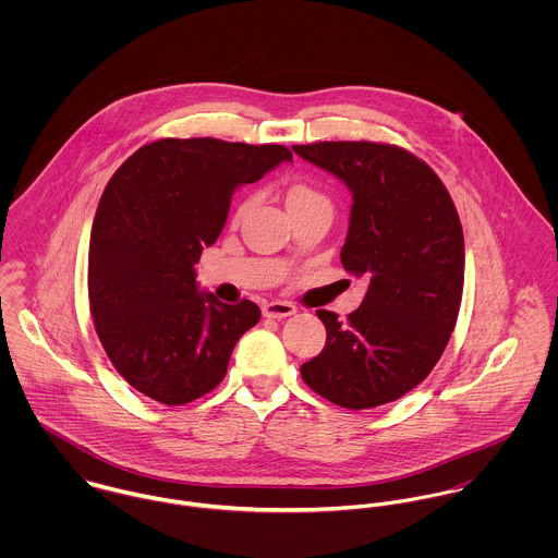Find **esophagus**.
Returning a JSON list of instances; mask_svg holds the SVG:
<instances>
[{"label":"esophagus","mask_w":558,"mask_h":558,"mask_svg":"<svg viewBox=\"0 0 558 558\" xmlns=\"http://www.w3.org/2000/svg\"><path fill=\"white\" fill-rule=\"evenodd\" d=\"M262 314L266 318H288V316L296 314V307L292 303H286V301H270V303L262 305Z\"/></svg>","instance_id":"esophagus-1"}]
</instances>
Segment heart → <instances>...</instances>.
Masks as SVG:
<instances>
[{
  "mask_svg": "<svg viewBox=\"0 0 558 558\" xmlns=\"http://www.w3.org/2000/svg\"><path fill=\"white\" fill-rule=\"evenodd\" d=\"M316 199H324V195L316 191L314 186L305 184V182H296L288 189V208H296V206H305V204H312ZM248 206V197L240 199L239 208H236V217H242V213L246 210Z\"/></svg>",
  "mask_w": 558,
  "mask_h": 558,
  "instance_id": "obj_1",
  "label": "heart"
}]
</instances>
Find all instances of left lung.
I'll return each mask as SVG.
<instances>
[{"label": "left lung", "mask_w": 558, "mask_h": 558, "mask_svg": "<svg viewBox=\"0 0 558 558\" xmlns=\"http://www.w3.org/2000/svg\"><path fill=\"white\" fill-rule=\"evenodd\" d=\"M292 150L352 193L341 264L369 288L341 322L318 310L326 345L301 367L324 399L376 408L423 383L442 356L464 290V234L434 169L391 144L319 142Z\"/></svg>", "instance_id": "1"}]
</instances>
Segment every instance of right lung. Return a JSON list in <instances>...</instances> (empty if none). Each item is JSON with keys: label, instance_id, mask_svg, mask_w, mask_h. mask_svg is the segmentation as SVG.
<instances>
[{"label": "right lung", "instance_id": "add662e5", "mask_svg": "<svg viewBox=\"0 0 558 558\" xmlns=\"http://www.w3.org/2000/svg\"><path fill=\"white\" fill-rule=\"evenodd\" d=\"M283 160L292 153L277 144L165 137L111 175L92 226L89 312L109 361L140 393L182 405L226 378L262 314L199 292L193 266L219 239L240 184Z\"/></svg>", "mask_w": 558, "mask_h": 558}]
</instances>
